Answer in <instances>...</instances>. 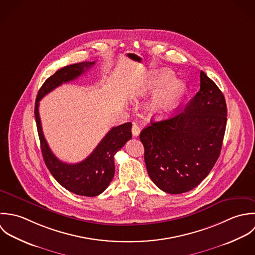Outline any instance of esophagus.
<instances>
[{"mask_svg":"<svg viewBox=\"0 0 255 255\" xmlns=\"http://www.w3.org/2000/svg\"><path fill=\"white\" fill-rule=\"evenodd\" d=\"M140 132H141L140 127H139L137 124H135V123H134V124H133V126H132V134H133V136H135V137L139 136Z\"/></svg>","mask_w":255,"mask_h":255,"instance_id":"esophagus-1","label":"esophagus"}]
</instances>
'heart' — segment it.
<instances>
[{"instance_id": "obj_1", "label": "heart", "mask_w": 255, "mask_h": 255, "mask_svg": "<svg viewBox=\"0 0 255 255\" xmlns=\"http://www.w3.org/2000/svg\"><path fill=\"white\" fill-rule=\"evenodd\" d=\"M172 78L171 72L160 70L152 75L147 87L148 92H156L165 83L158 92L151 103V110L157 116H163L176 107L185 93V85L176 79L169 81Z\"/></svg>"}]
</instances>
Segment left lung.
<instances>
[{
	"label": "left lung",
	"mask_w": 255,
	"mask_h": 255,
	"mask_svg": "<svg viewBox=\"0 0 255 255\" xmlns=\"http://www.w3.org/2000/svg\"><path fill=\"white\" fill-rule=\"evenodd\" d=\"M227 125V104L201 71L200 90L184 110L142 130L149 176L162 191L180 194L201 183L215 165Z\"/></svg>",
	"instance_id": "1"
}]
</instances>
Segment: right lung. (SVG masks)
Segmentation results:
<instances>
[{
	"label": "right lung",
	"mask_w": 255,
	"mask_h": 255,
	"mask_svg": "<svg viewBox=\"0 0 255 255\" xmlns=\"http://www.w3.org/2000/svg\"><path fill=\"white\" fill-rule=\"evenodd\" d=\"M95 64V61L82 62L58 70L40 88L34 107L41 152L45 164L53 177L70 192L88 197L100 195L111 182L115 172L114 154L132 138V123L127 122L110 129L94 152L86 159L71 164L61 161L52 153L42 132L38 106L39 101L54 89L64 83L76 80Z\"/></svg>",
	"instance_id": "1"
}]
</instances>
